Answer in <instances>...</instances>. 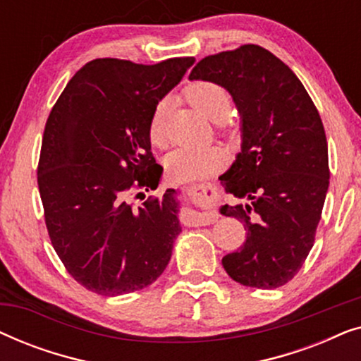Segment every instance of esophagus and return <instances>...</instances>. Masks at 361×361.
Instances as JSON below:
<instances>
[{
	"instance_id": "1",
	"label": "esophagus",
	"mask_w": 361,
	"mask_h": 361,
	"mask_svg": "<svg viewBox=\"0 0 361 361\" xmlns=\"http://www.w3.org/2000/svg\"><path fill=\"white\" fill-rule=\"evenodd\" d=\"M187 195L195 204H202V209L199 214L195 215L197 225H212L219 220V214L214 209V200L216 199V189L214 185H192L187 189Z\"/></svg>"
}]
</instances>
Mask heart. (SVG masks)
Here are the masks:
<instances>
[{
    "mask_svg": "<svg viewBox=\"0 0 361 361\" xmlns=\"http://www.w3.org/2000/svg\"><path fill=\"white\" fill-rule=\"evenodd\" d=\"M184 95L192 106L207 118L220 121L228 115L231 100L228 92L220 83L212 80H195L185 87ZM167 102L156 103L147 123V137L156 147H164L169 141L166 130ZM226 154L219 146L177 147L164 159V169L174 182H195L215 174L225 164Z\"/></svg>",
    "mask_w": 361,
    "mask_h": 361,
    "instance_id": "1",
    "label": "heart"
}]
</instances>
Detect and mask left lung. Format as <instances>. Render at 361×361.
<instances>
[{"label":"left lung","instance_id":"left-lung-1","mask_svg":"<svg viewBox=\"0 0 361 361\" xmlns=\"http://www.w3.org/2000/svg\"><path fill=\"white\" fill-rule=\"evenodd\" d=\"M190 80L220 83L243 121V142L221 184L245 204L221 214L243 224L246 241L221 264L236 283L284 286L299 273L329 189V149L312 98L286 63L256 44L207 56Z\"/></svg>","mask_w":361,"mask_h":361}]
</instances>
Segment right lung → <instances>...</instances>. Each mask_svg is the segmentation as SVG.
<instances>
[{
	"mask_svg": "<svg viewBox=\"0 0 361 361\" xmlns=\"http://www.w3.org/2000/svg\"><path fill=\"white\" fill-rule=\"evenodd\" d=\"M194 57L145 66L95 59L71 78L42 136L37 185L47 233L68 274L92 293L123 295L164 273L180 233L176 190L161 171L147 123Z\"/></svg>",
	"mask_w": 361,
	"mask_h": 361,
	"instance_id": "obj_1",
	"label": "right lung"
}]
</instances>
